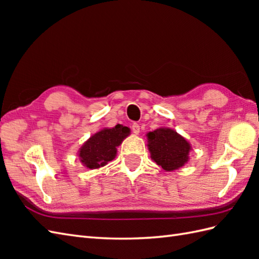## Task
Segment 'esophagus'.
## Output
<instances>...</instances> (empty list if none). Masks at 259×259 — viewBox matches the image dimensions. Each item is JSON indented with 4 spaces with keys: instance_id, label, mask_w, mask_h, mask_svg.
<instances>
[{
    "instance_id": "esophagus-1",
    "label": "esophagus",
    "mask_w": 259,
    "mask_h": 259,
    "mask_svg": "<svg viewBox=\"0 0 259 259\" xmlns=\"http://www.w3.org/2000/svg\"><path fill=\"white\" fill-rule=\"evenodd\" d=\"M131 130H133V133L135 135H138L140 133V125L138 123H134L131 125Z\"/></svg>"
}]
</instances>
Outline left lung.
Returning a JSON list of instances; mask_svg holds the SVG:
<instances>
[{"mask_svg":"<svg viewBox=\"0 0 259 259\" xmlns=\"http://www.w3.org/2000/svg\"><path fill=\"white\" fill-rule=\"evenodd\" d=\"M148 147L158 166L170 170L183 167L188 160L190 145L171 129H157L148 134Z\"/></svg>","mask_w":259,"mask_h":259,"instance_id":"1","label":"left lung"}]
</instances>
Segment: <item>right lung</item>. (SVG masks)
I'll list each match as a JSON object with an SVG mask.
<instances>
[{
  "label": "right lung",
  "instance_id": "obj_1",
  "mask_svg": "<svg viewBox=\"0 0 259 259\" xmlns=\"http://www.w3.org/2000/svg\"><path fill=\"white\" fill-rule=\"evenodd\" d=\"M129 135V129L123 125H115L111 129H103L92 136L82 146L79 152L81 162L90 169L100 168L111 161L117 155V147Z\"/></svg>",
  "mask_w": 259,
  "mask_h": 259
}]
</instances>
